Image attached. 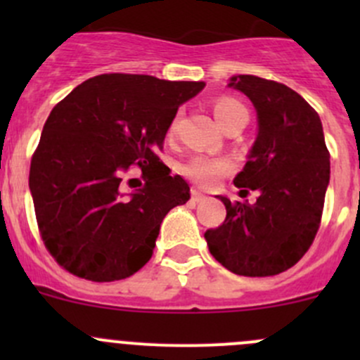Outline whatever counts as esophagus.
I'll use <instances>...</instances> for the list:
<instances>
[{
	"mask_svg": "<svg viewBox=\"0 0 360 360\" xmlns=\"http://www.w3.org/2000/svg\"><path fill=\"white\" fill-rule=\"evenodd\" d=\"M205 195H203L202 193V191H198V190H191V200H193V202H203V200H205Z\"/></svg>",
	"mask_w": 360,
	"mask_h": 360,
	"instance_id": "34e87169",
	"label": "esophagus"
}]
</instances>
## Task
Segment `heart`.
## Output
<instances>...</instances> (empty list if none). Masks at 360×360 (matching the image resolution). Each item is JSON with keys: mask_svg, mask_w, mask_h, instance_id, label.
Returning <instances> with one entry per match:
<instances>
[{"mask_svg": "<svg viewBox=\"0 0 360 360\" xmlns=\"http://www.w3.org/2000/svg\"><path fill=\"white\" fill-rule=\"evenodd\" d=\"M242 112H248V110L244 108V104L238 103L233 97H219V99L214 103V115H216L217 122L223 125V129L228 123L233 122L237 116H240ZM177 123H179V116H174V120L169 125V130H167L169 137L176 136ZM179 170L186 179L191 181V183L198 184V186L202 188H210L214 186L221 177L228 176V174L233 170V165H231L230 160L226 158L197 155V157L184 162Z\"/></svg>", "mask_w": 360, "mask_h": 360, "instance_id": "b5f03b06", "label": "heart"}]
</instances>
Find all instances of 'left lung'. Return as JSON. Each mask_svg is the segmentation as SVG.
<instances>
[{
    "label": "left lung",
    "instance_id": "left-lung-1",
    "mask_svg": "<svg viewBox=\"0 0 360 360\" xmlns=\"http://www.w3.org/2000/svg\"><path fill=\"white\" fill-rule=\"evenodd\" d=\"M230 86L252 101L257 139L244 170L240 193L257 191L256 203L219 197L226 219L205 231L210 254L244 277H270L294 266L310 249L324 210L329 151L317 111L284 83L238 75Z\"/></svg>",
    "mask_w": 360,
    "mask_h": 360
}]
</instances>
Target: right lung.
I'll use <instances>...</instances> for the list:
<instances>
[{"instance_id":"obj_1","label":"right lung","mask_w":360,"mask_h":360,"mask_svg":"<svg viewBox=\"0 0 360 360\" xmlns=\"http://www.w3.org/2000/svg\"><path fill=\"white\" fill-rule=\"evenodd\" d=\"M203 86L111 72L56 104L32 153L29 188L43 244L64 270L112 282L150 261L163 217L190 200L186 181L157 151L177 108ZM130 165L140 167L145 184L125 195Z\"/></svg>"}]
</instances>
